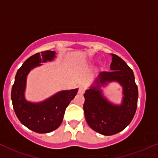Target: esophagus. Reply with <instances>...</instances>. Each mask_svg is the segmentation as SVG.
Listing matches in <instances>:
<instances>
[{"label":"esophagus","instance_id":"34e87169","mask_svg":"<svg viewBox=\"0 0 158 158\" xmlns=\"http://www.w3.org/2000/svg\"><path fill=\"white\" fill-rule=\"evenodd\" d=\"M85 88L84 86H79V94H82L85 93Z\"/></svg>","mask_w":158,"mask_h":158}]
</instances>
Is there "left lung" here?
<instances>
[{
  "mask_svg": "<svg viewBox=\"0 0 158 158\" xmlns=\"http://www.w3.org/2000/svg\"><path fill=\"white\" fill-rule=\"evenodd\" d=\"M110 71L99 74L95 85L85 93L83 110L88 125L94 131L104 136L121 132L132 121L137 107L138 88L133 70L115 54H111ZM118 81L123 88V103L115 105L102 96L101 86Z\"/></svg>",
  "mask_w": 158,
  "mask_h": 158,
  "instance_id": "left-lung-1",
  "label": "left lung"
}]
</instances>
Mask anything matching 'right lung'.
<instances>
[{
    "mask_svg": "<svg viewBox=\"0 0 158 158\" xmlns=\"http://www.w3.org/2000/svg\"><path fill=\"white\" fill-rule=\"evenodd\" d=\"M55 58V52L44 51L27 58L19 69L12 88L11 99L17 118L23 125L39 133H50L60 125L65 110L78 92V88L58 92L40 103H31L25 98L26 79L34 67Z\"/></svg>",
    "mask_w": 158,
    "mask_h": 158,
    "instance_id": "right-lung-1",
    "label": "right lung"
}]
</instances>
